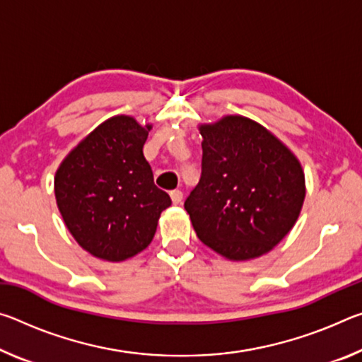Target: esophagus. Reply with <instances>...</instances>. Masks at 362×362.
<instances>
[{
    "label": "esophagus",
    "mask_w": 362,
    "mask_h": 362,
    "mask_svg": "<svg viewBox=\"0 0 362 362\" xmlns=\"http://www.w3.org/2000/svg\"><path fill=\"white\" fill-rule=\"evenodd\" d=\"M170 199H173L174 204H180L183 199V193L180 189H174V192H170Z\"/></svg>",
    "instance_id": "esophagus-1"
}]
</instances>
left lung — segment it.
Instances as JSON below:
<instances>
[{
	"mask_svg": "<svg viewBox=\"0 0 362 362\" xmlns=\"http://www.w3.org/2000/svg\"><path fill=\"white\" fill-rule=\"evenodd\" d=\"M198 129L203 173L185 201L196 236L233 262L269 252L302 211V164L274 134L246 116L228 115Z\"/></svg>",
	"mask_w": 362,
	"mask_h": 362,
	"instance_id": "8db88e82",
	"label": "left lung"
}]
</instances>
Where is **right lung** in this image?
Wrapping results in <instances>:
<instances>
[{
    "label": "right lung",
    "mask_w": 362,
    "mask_h": 362,
    "mask_svg": "<svg viewBox=\"0 0 362 362\" xmlns=\"http://www.w3.org/2000/svg\"><path fill=\"white\" fill-rule=\"evenodd\" d=\"M150 129L127 115L108 118L65 156L54 177L66 228L97 259L122 262L142 252L173 204L144 156Z\"/></svg>",
    "instance_id": "1"
}]
</instances>
